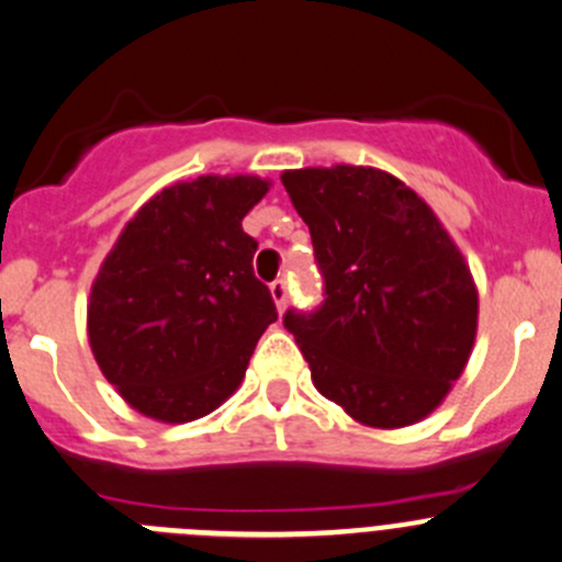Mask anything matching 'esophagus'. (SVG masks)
Wrapping results in <instances>:
<instances>
[{
  "instance_id": "34e87169",
  "label": "esophagus",
  "mask_w": 562,
  "mask_h": 562,
  "mask_svg": "<svg viewBox=\"0 0 562 562\" xmlns=\"http://www.w3.org/2000/svg\"><path fill=\"white\" fill-rule=\"evenodd\" d=\"M269 291H271V299H274V304H277V310H285V304H288V282L285 280H274L269 285Z\"/></svg>"
}]
</instances>
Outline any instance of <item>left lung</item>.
<instances>
[{
	"label": "left lung",
	"mask_w": 562,
	"mask_h": 562,
	"mask_svg": "<svg viewBox=\"0 0 562 562\" xmlns=\"http://www.w3.org/2000/svg\"><path fill=\"white\" fill-rule=\"evenodd\" d=\"M310 227L324 304L285 313L315 390L370 428L426 419L464 373L477 288L464 255L401 178L375 167L282 172Z\"/></svg>",
	"instance_id": "8db88e82"
}]
</instances>
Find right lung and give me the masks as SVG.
I'll list each match as a JSON object with an SVG mask.
<instances>
[{"label":"right lung","mask_w":562,"mask_h":562,"mask_svg":"<svg viewBox=\"0 0 562 562\" xmlns=\"http://www.w3.org/2000/svg\"><path fill=\"white\" fill-rule=\"evenodd\" d=\"M258 176H200L161 189L125 222L87 302L92 357L131 408L192 423L227 401L277 321L241 220Z\"/></svg>","instance_id":"right-lung-1"}]
</instances>
